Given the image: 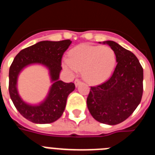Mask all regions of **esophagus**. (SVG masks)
Instances as JSON below:
<instances>
[{
  "label": "esophagus",
  "instance_id": "esophagus-1",
  "mask_svg": "<svg viewBox=\"0 0 155 155\" xmlns=\"http://www.w3.org/2000/svg\"><path fill=\"white\" fill-rule=\"evenodd\" d=\"M81 81L80 80V79H76V80L74 81V84H75V86H78L79 84H81Z\"/></svg>",
  "mask_w": 155,
  "mask_h": 155
}]
</instances>
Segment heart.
<instances>
[{"instance_id": "1", "label": "heart", "mask_w": 155, "mask_h": 155, "mask_svg": "<svg viewBox=\"0 0 155 155\" xmlns=\"http://www.w3.org/2000/svg\"><path fill=\"white\" fill-rule=\"evenodd\" d=\"M116 63L114 50L109 46L81 44L70 51L63 66L72 74L82 70V76L91 84L105 81L113 73Z\"/></svg>"}]
</instances>
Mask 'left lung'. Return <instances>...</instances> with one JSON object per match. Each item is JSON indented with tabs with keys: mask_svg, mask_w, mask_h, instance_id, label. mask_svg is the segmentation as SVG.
<instances>
[{
	"mask_svg": "<svg viewBox=\"0 0 155 155\" xmlns=\"http://www.w3.org/2000/svg\"><path fill=\"white\" fill-rule=\"evenodd\" d=\"M116 56V67L110 78L91 86L87 105L94 120L109 125L124 122L140 104L143 94V71L130 51L113 42L105 41Z\"/></svg>",
	"mask_w": 155,
	"mask_h": 155,
	"instance_id": "8db88e82",
	"label": "left lung"
}]
</instances>
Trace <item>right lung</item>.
I'll return each mask as SVG.
<instances>
[{
  "label": "right lung",
  "instance_id": "right-lung-1",
  "mask_svg": "<svg viewBox=\"0 0 155 155\" xmlns=\"http://www.w3.org/2000/svg\"><path fill=\"white\" fill-rule=\"evenodd\" d=\"M70 39L57 41H42L21 50L14 59L9 69V94L14 105L20 114L35 124H50L58 120L64 113L68 94L74 90V83L59 81L61 61L64 52L71 44ZM46 65L54 84L49 95L39 106L32 107L21 99L16 87L17 75L25 65L31 63Z\"/></svg>",
  "mask_w": 155,
  "mask_h": 155
}]
</instances>
